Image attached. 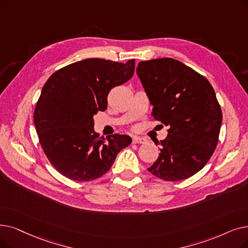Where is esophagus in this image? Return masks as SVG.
I'll return each instance as SVG.
<instances>
[{
	"mask_svg": "<svg viewBox=\"0 0 248 248\" xmlns=\"http://www.w3.org/2000/svg\"><path fill=\"white\" fill-rule=\"evenodd\" d=\"M146 142V140L144 138H141V137H138V136H135L133 137V143L134 144H143Z\"/></svg>",
	"mask_w": 248,
	"mask_h": 248,
	"instance_id": "1",
	"label": "esophagus"
}]
</instances>
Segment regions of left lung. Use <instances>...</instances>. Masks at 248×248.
<instances>
[{
	"instance_id": "8db88e82",
	"label": "left lung",
	"mask_w": 248,
	"mask_h": 248,
	"mask_svg": "<svg viewBox=\"0 0 248 248\" xmlns=\"http://www.w3.org/2000/svg\"><path fill=\"white\" fill-rule=\"evenodd\" d=\"M152 115L168 126L153 175L167 181L186 179L207 164L218 144L222 110L210 82L171 58L138 63Z\"/></svg>"
}]
</instances>
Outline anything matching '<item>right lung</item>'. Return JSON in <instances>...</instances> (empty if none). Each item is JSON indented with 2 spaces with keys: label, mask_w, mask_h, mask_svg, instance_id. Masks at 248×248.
<instances>
[{
  "label": "right lung",
  "mask_w": 248,
  "mask_h": 248,
  "mask_svg": "<svg viewBox=\"0 0 248 248\" xmlns=\"http://www.w3.org/2000/svg\"><path fill=\"white\" fill-rule=\"evenodd\" d=\"M135 63L82 60L53 73L42 87L33 116L35 130L49 162L63 176L77 181L98 178L132 143L127 135L100 137L93 116L107 108L113 87L133 77Z\"/></svg>",
  "instance_id": "1"
}]
</instances>
